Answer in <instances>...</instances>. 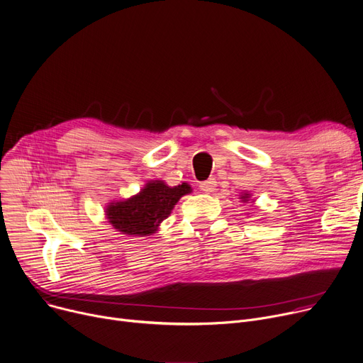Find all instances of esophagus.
<instances>
[{"label": "esophagus", "instance_id": "obj_1", "mask_svg": "<svg viewBox=\"0 0 363 363\" xmlns=\"http://www.w3.org/2000/svg\"><path fill=\"white\" fill-rule=\"evenodd\" d=\"M216 185H217V181L214 178H208L207 181H203L200 184V189L203 192H213L216 189Z\"/></svg>", "mask_w": 363, "mask_h": 363}]
</instances>
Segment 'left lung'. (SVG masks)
Listing matches in <instances>:
<instances>
[{
  "instance_id": "left-lung-1",
  "label": "left lung",
  "mask_w": 363,
  "mask_h": 363,
  "mask_svg": "<svg viewBox=\"0 0 363 363\" xmlns=\"http://www.w3.org/2000/svg\"><path fill=\"white\" fill-rule=\"evenodd\" d=\"M242 199H244V201H248V200H247V199H248V194H245Z\"/></svg>"
}]
</instances>
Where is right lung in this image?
Listing matches in <instances>:
<instances>
[{
	"label": "right lung",
	"mask_w": 363,
	"mask_h": 363,
	"mask_svg": "<svg viewBox=\"0 0 363 363\" xmlns=\"http://www.w3.org/2000/svg\"><path fill=\"white\" fill-rule=\"evenodd\" d=\"M191 192L188 184L167 186L162 181L149 182L130 200L111 203L106 208L109 223L124 235L147 236L171 214L178 200Z\"/></svg>",
	"instance_id": "1"
}]
</instances>
